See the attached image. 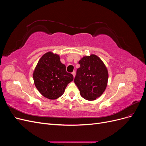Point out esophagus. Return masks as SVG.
Instances as JSON below:
<instances>
[{"label": "esophagus", "mask_w": 146, "mask_h": 146, "mask_svg": "<svg viewBox=\"0 0 146 146\" xmlns=\"http://www.w3.org/2000/svg\"><path fill=\"white\" fill-rule=\"evenodd\" d=\"M72 74L73 75V76H74V77L75 76H76V72H75V71L72 72Z\"/></svg>", "instance_id": "34e87169"}]
</instances>
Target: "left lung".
I'll list each match as a JSON object with an SVG mask.
<instances>
[{"mask_svg": "<svg viewBox=\"0 0 146 146\" xmlns=\"http://www.w3.org/2000/svg\"><path fill=\"white\" fill-rule=\"evenodd\" d=\"M80 67L77 70L74 82L81 96L88 100H94L103 94L107 86V68L97 55L85 56L78 61Z\"/></svg>", "mask_w": 146, "mask_h": 146, "instance_id": "left-lung-1", "label": "left lung"}]
</instances>
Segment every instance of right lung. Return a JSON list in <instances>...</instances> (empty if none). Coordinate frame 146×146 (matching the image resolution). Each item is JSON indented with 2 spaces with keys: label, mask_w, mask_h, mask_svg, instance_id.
<instances>
[{
  "label": "right lung",
  "mask_w": 146,
  "mask_h": 146,
  "mask_svg": "<svg viewBox=\"0 0 146 146\" xmlns=\"http://www.w3.org/2000/svg\"><path fill=\"white\" fill-rule=\"evenodd\" d=\"M33 77L38 91L51 100L62 96L68 84L74 79L72 74L66 72V66L61 63L60 56L52 52L46 53L39 59Z\"/></svg>",
  "instance_id": "1"
}]
</instances>
